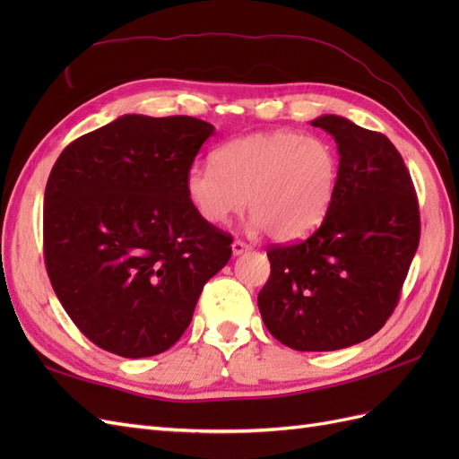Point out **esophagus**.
I'll list each match as a JSON object with an SVG mask.
<instances>
[{
  "label": "esophagus",
  "mask_w": 459,
  "mask_h": 459,
  "mask_svg": "<svg viewBox=\"0 0 459 459\" xmlns=\"http://www.w3.org/2000/svg\"><path fill=\"white\" fill-rule=\"evenodd\" d=\"M231 251H233V256H239V255H243V253H247V251H251V247L245 245V243L239 241V239H235V241L231 243Z\"/></svg>",
  "instance_id": "34e87169"
}]
</instances>
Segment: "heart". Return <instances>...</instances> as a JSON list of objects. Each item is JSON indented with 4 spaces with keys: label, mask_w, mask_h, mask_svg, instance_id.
Returning a JSON list of instances; mask_svg holds the SVG:
<instances>
[{
    "label": "heart",
    "mask_w": 459,
    "mask_h": 459,
    "mask_svg": "<svg viewBox=\"0 0 459 459\" xmlns=\"http://www.w3.org/2000/svg\"><path fill=\"white\" fill-rule=\"evenodd\" d=\"M339 184V160L319 137L290 130L258 132L212 152V166H191L186 195L199 216L221 226L245 208L253 230L297 241L319 228Z\"/></svg>",
    "instance_id": "heart-1"
}]
</instances>
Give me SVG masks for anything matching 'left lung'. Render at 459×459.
<instances>
[{
    "mask_svg": "<svg viewBox=\"0 0 459 459\" xmlns=\"http://www.w3.org/2000/svg\"><path fill=\"white\" fill-rule=\"evenodd\" d=\"M312 126L337 143L335 197L307 241L268 248L258 310L289 349L327 352L369 339L391 317L420 245V208L386 135L337 115Z\"/></svg>",
    "mask_w": 459,
    "mask_h": 459,
    "instance_id": "8db88e82",
    "label": "left lung"
}]
</instances>
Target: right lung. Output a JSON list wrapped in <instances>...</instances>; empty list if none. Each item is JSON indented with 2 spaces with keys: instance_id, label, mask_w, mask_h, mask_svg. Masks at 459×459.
<instances>
[{
  "instance_id": "add662e5",
  "label": "right lung",
  "mask_w": 459,
  "mask_h": 459,
  "mask_svg": "<svg viewBox=\"0 0 459 459\" xmlns=\"http://www.w3.org/2000/svg\"><path fill=\"white\" fill-rule=\"evenodd\" d=\"M214 126L193 117L124 115L78 137L44 197V255L63 308L122 358L155 356L184 335L231 235L204 221L186 174Z\"/></svg>"
}]
</instances>
